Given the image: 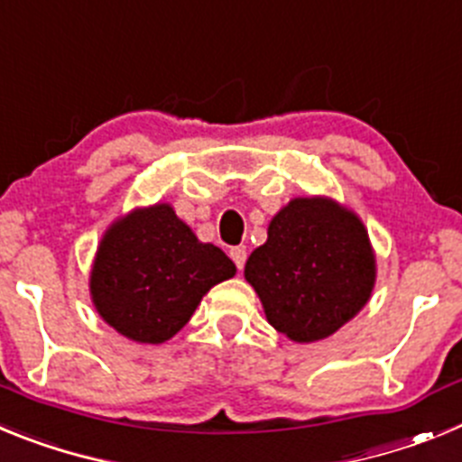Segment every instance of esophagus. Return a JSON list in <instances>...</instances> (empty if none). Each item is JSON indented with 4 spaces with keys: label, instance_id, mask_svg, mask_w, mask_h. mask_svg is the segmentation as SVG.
I'll return each instance as SVG.
<instances>
[{
    "label": "esophagus",
    "instance_id": "obj_1",
    "mask_svg": "<svg viewBox=\"0 0 462 462\" xmlns=\"http://www.w3.org/2000/svg\"><path fill=\"white\" fill-rule=\"evenodd\" d=\"M228 254H231L234 263L238 266V271H243L245 259H247V250H245V247H231V252H228Z\"/></svg>",
    "mask_w": 462,
    "mask_h": 462
}]
</instances>
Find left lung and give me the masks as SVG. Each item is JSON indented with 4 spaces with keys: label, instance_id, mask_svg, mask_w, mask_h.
Returning <instances> with one entry per match:
<instances>
[{
    "label": "left lung",
    "instance_id": "8db88e82",
    "mask_svg": "<svg viewBox=\"0 0 462 462\" xmlns=\"http://www.w3.org/2000/svg\"><path fill=\"white\" fill-rule=\"evenodd\" d=\"M245 280L273 328L293 342H317L365 308L377 261L356 212L328 196H296L271 219Z\"/></svg>",
    "mask_w": 462,
    "mask_h": 462
}]
</instances>
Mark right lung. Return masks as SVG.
<instances>
[{
	"mask_svg": "<svg viewBox=\"0 0 462 462\" xmlns=\"http://www.w3.org/2000/svg\"><path fill=\"white\" fill-rule=\"evenodd\" d=\"M236 263L201 243L171 203L134 208L106 228L89 271V296L101 319L141 345H162L191 319Z\"/></svg>",
	"mask_w": 462,
	"mask_h": 462,
	"instance_id": "right-lung-1",
	"label": "right lung"
}]
</instances>
